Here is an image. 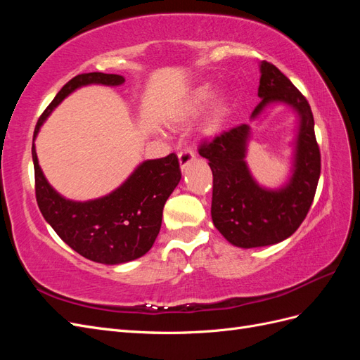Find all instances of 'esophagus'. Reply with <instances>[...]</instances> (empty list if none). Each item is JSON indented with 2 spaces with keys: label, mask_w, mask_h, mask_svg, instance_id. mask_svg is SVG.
Segmentation results:
<instances>
[{
  "label": "esophagus",
  "mask_w": 360,
  "mask_h": 360,
  "mask_svg": "<svg viewBox=\"0 0 360 360\" xmlns=\"http://www.w3.org/2000/svg\"><path fill=\"white\" fill-rule=\"evenodd\" d=\"M179 160L181 169H186V167H189V163L195 160V153L191 148H183L179 153Z\"/></svg>",
  "instance_id": "esophagus-1"
}]
</instances>
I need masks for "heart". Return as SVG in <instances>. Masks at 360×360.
<instances>
[{
    "label": "heart",
    "instance_id": "1",
    "mask_svg": "<svg viewBox=\"0 0 360 360\" xmlns=\"http://www.w3.org/2000/svg\"><path fill=\"white\" fill-rule=\"evenodd\" d=\"M213 96H214V89L212 84H202L197 86V89H195L188 97L186 111L189 114L200 112L207 105H209V102L213 99ZM226 112H228V102L225 97H221V99H217L213 105L212 115L209 118V124H207L209 130H214L217 126H219Z\"/></svg>",
    "mask_w": 360,
    "mask_h": 360
}]
</instances>
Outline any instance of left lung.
Listing matches in <instances>:
<instances>
[{"label": "left lung", "instance_id": "left-lung-1", "mask_svg": "<svg viewBox=\"0 0 360 360\" xmlns=\"http://www.w3.org/2000/svg\"><path fill=\"white\" fill-rule=\"evenodd\" d=\"M257 120L274 103H284L297 114L291 177L278 189L257 183L246 163L250 126L240 124L202 143L198 153L213 172L212 219L228 242L237 248H259L288 238L307 217L320 179V148L314 117L304 96L287 76L267 61L259 64Z\"/></svg>", "mask_w": 360, "mask_h": 360}]
</instances>
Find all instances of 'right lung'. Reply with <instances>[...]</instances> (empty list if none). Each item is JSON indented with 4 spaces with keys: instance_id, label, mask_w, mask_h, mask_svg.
I'll use <instances>...</instances> for the list:
<instances>
[{
    "instance_id": "1",
    "label": "right lung",
    "mask_w": 360,
    "mask_h": 360,
    "mask_svg": "<svg viewBox=\"0 0 360 360\" xmlns=\"http://www.w3.org/2000/svg\"><path fill=\"white\" fill-rule=\"evenodd\" d=\"M122 75L82 73L72 78L39 118L32 136L36 198L45 221L79 255L102 264H123L147 254L160 231L163 205L181 179L179 158L144 160L127 180L105 197L90 201L64 198L48 183L36 153L34 139L48 115L75 90L99 84L117 86Z\"/></svg>"
}]
</instances>
